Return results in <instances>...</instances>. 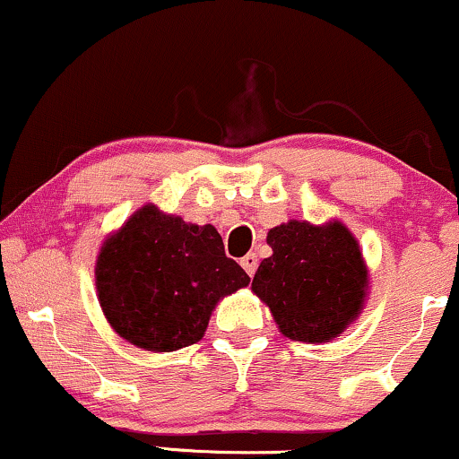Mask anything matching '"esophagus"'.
Masks as SVG:
<instances>
[{
    "label": "esophagus",
    "mask_w": 459,
    "mask_h": 459,
    "mask_svg": "<svg viewBox=\"0 0 459 459\" xmlns=\"http://www.w3.org/2000/svg\"><path fill=\"white\" fill-rule=\"evenodd\" d=\"M240 265L244 267V272L248 273V276H255V272H257V255L255 253H248L247 257H242V261H240Z\"/></svg>",
    "instance_id": "34e87169"
}]
</instances>
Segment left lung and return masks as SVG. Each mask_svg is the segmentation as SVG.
Wrapping results in <instances>:
<instances>
[{
    "instance_id": "1",
    "label": "left lung",
    "mask_w": 459,
    "mask_h": 459,
    "mask_svg": "<svg viewBox=\"0 0 459 459\" xmlns=\"http://www.w3.org/2000/svg\"><path fill=\"white\" fill-rule=\"evenodd\" d=\"M267 244L272 257L261 261L253 290L272 309L282 335L329 342L359 316L367 267L346 225L289 221L270 230Z\"/></svg>"
}]
</instances>
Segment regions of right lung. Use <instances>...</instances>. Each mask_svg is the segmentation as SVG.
Returning a JSON list of instances; mask_svg holds the SVG:
<instances>
[{
    "label": "right lung",
    "mask_w": 459,
    "mask_h": 459,
    "mask_svg": "<svg viewBox=\"0 0 459 459\" xmlns=\"http://www.w3.org/2000/svg\"><path fill=\"white\" fill-rule=\"evenodd\" d=\"M251 282L225 257L212 225L186 223L147 204L100 248L99 301L134 346L172 352L204 335L217 301Z\"/></svg>",
    "instance_id": "1"
}]
</instances>
